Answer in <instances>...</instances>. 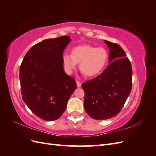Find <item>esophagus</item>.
I'll return each mask as SVG.
<instances>
[{
    "label": "esophagus",
    "instance_id": "obj_1",
    "mask_svg": "<svg viewBox=\"0 0 156 156\" xmlns=\"http://www.w3.org/2000/svg\"><path fill=\"white\" fill-rule=\"evenodd\" d=\"M76 83H77V87L78 88L81 87V82H79V81H76Z\"/></svg>",
    "mask_w": 156,
    "mask_h": 156
}]
</instances>
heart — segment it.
<instances>
[{
    "label": "heart",
    "mask_w": 156,
    "mask_h": 156,
    "mask_svg": "<svg viewBox=\"0 0 156 156\" xmlns=\"http://www.w3.org/2000/svg\"><path fill=\"white\" fill-rule=\"evenodd\" d=\"M108 57V52L105 48L82 45L73 48L72 55L64 53L62 58L64 69L67 73H72L77 63H80L81 72L87 77H93L100 73L105 68Z\"/></svg>",
    "instance_id": "b5f03b06"
}]
</instances>
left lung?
Listing matches in <instances>:
<instances>
[{"instance_id":"obj_1","label":"left lung","mask_w":156,"mask_h":156,"mask_svg":"<svg viewBox=\"0 0 156 156\" xmlns=\"http://www.w3.org/2000/svg\"><path fill=\"white\" fill-rule=\"evenodd\" d=\"M109 48L110 64L103 73L82 84L84 107L96 120L116 116L123 108L132 88V68L125 51L117 44L104 40Z\"/></svg>"}]
</instances>
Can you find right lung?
Returning a JSON list of instances; mask_svg holds the SVG:
<instances>
[{
    "label": "right lung",
    "instance_id": "right-lung-1",
    "mask_svg": "<svg viewBox=\"0 0 156 156\" xmlns=\"http://www.w3.org/2000/svg\"><path fill=\"white\" fill-rule=\"evenodd\" d=\"M68 36L44 40L32 46L20 69L23 100L40 119H58L77 88L75 79L65 73L62 54Z\"/></svg>",
    "mask_w": 156,
    "mask_h": 156
}]
</instances>
